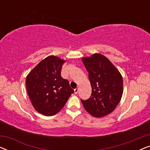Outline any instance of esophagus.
Returning a JSON list of instances; mask_svg holds the SVG:
<instances>
[{"label":"esophagus","instance_id":"esophagus-1","mask_svg":"<svg viewBox=\"0 0 150 150\" xmlns=\"http://www.w3.org/2000/svg\"><path fill=\"white\" fill-rule=\"evenodd\" d=\"M79 88H76V89H74V93H75V94H77L78 93H79Z\"/></svg>","mask_w":150,"mask_h":150}]
</instances>
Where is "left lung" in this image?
<instances>
[{
	"label": "left lung",
	"mask_w": 150,
	"mask_h": 150,
	"mask_svg": "<svg viewBox=\"0 0 150 150\" xmlns=\"http://www.w3.org/2000/svg\"><path fill=\"white\" fill-rule=\"evenodd\" d=\"M89 72L92 92L87 100H81L85 109L92 116L110 114L120 103L123 94L122 76L104 55L95 53L82 59Z\"/></svg>",
	"instance_id": "1"
}]
</instances>
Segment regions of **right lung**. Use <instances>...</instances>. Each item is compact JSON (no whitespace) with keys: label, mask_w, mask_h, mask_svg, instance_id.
<instances>
[{"label":"right lung","mask_w":150,"mask_h":150,"mask_svg":"<svg viewBox=\"0 0 150 150\" xmlns=\"http://www.w3.org/2000/svg\"><path fill=\"white\" fill-rule=\"evenodd\" d=\"M65 60L54 55L40 61L27 75L26 87L35 109L45 116H52L62 109L74 90L63 79Z\"/></svg>","instance_id":"right-lung-1"}]
</instances>
